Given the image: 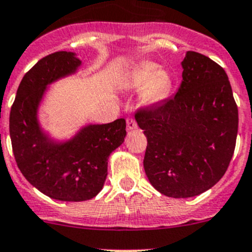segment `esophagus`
Wrapping results in <instances>:
<instances>
[{
    "mask_svg": "<svg viewBox=\"0 0 252 252\" xmlns=\"http://www.w3.org/2000/svg\"><path fill=\"white\" fill-rule=\"evenodd\" d=\"M126 125H127V131H132V129L137 128V123L133 118H128L126 120Z\"/></svg>",
    "mask_w": 252,
    "mask_h": 252,
    "instance_id": "obj_1",
    "label": "esophagus"
}]
</instances>
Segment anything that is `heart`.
<instances>
[{
  "instance_id": "heart-1",
  "label": "heart",
  "mask_w": 252,
  "mask_h": 252,
  "mask_svg": "<svg viewBox=\"0 0 252 252\" xmlns=\"http://www.w3.org/2000/svg\"><path fill=\"white\" fill-rule=\"evenodd\" d=\"M126 83L134 91L143 89L142 101L147 105H153L168 95L173 86V79L168 71L159 69L157 63L144 61L129 72Z\"/></svg>"
}]
</instances>
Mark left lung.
I'll use <instances>...</instances> for the list:
<instances>
[{
	"label": "left lung",
	"mask_w": 252,
	"mask_h": 252,
	"mask_svg": "<svg viewBox=\"0 0 252 252\" xmlns=\"http://www.w3.org/2000/svg\"><path fill=\"white\" fill-rule=\"evenodd\" d=\"M174 96L139 109L147 137L143 166L149 183L168 197L188 198L216 185L228 169L238 134V106L223 67L188 51Z\"/></svg>",
	"instance_id": "8db88e82"
}]
</instances>
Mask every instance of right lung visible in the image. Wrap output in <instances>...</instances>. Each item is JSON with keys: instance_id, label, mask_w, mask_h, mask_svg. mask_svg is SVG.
<instances>
[{"instance_id": "1", "label": "right lung", "mask_w": 252, "mask_h": 252, "mask_svg": "<svg viewBox=\"0 0 252 252\" xmlns=\"http://www.w3.org/2000/svg\"><path fill=\"white\" fill-rule=\"evenodd\" d=\"M79 66L73 52L42 57L24 74L9 114L12 149L24 178L44 195L68 202L91 200L100 192L109 156L126 136L125 119L88 125L62 143L42 132L36 114L45 89Z\"/></svg>"}]
</instances>
